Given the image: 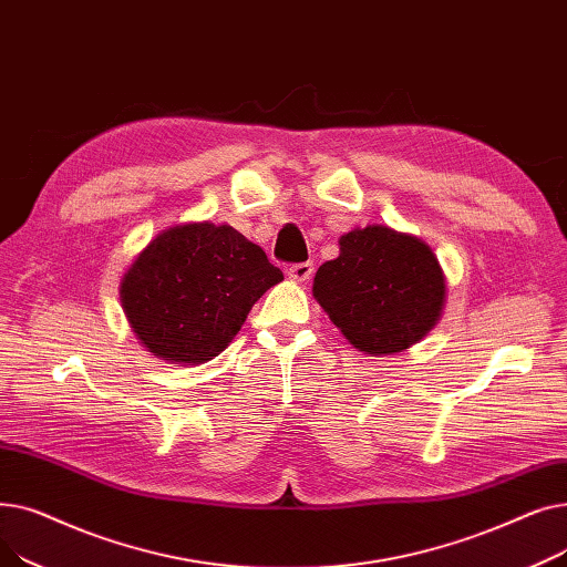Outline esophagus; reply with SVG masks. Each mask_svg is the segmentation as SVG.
Here are the masks:
<instances>
[{
	"label": "esophagus",
	"mask_w": 567,
	"mask_h": 567,
	"mask_svg": "<svg viewBox=\"0 0 567 567\" xmlns=\"http://www.w3.org/2000/svg\"><path fill=\"white\" fill-rule=\"evenodd\" d=\"M312 274H315V266H312V261L291 264V266L287 268V276H289L291 280H296V282H308V280L312 278Z\"/></svg>",
	"instance_id": "obj_1"
}]
</instances>
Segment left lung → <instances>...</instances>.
<instances>
[{"label":"left lung","mask_w":567,"mask_h":567,"mask_svg":"<svg viewBox=\"0 0 567 567\" xmlns=\"http://www.w3.org/2000/svg\"><path fill=\"white\" fill-rule=\"evenodd\" d=\"M338 244L340 255L319 266L312 296L340 333L370 355L421 342L445 306V276L432 248L385 225L355 227Z\"/></svg>","instance_id":"obj_1"}]
</instances>
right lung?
<instances>
[{
  "instance_id": "right-lung-1",
  "label": "right lung",
  "mask_w": 567,
  "mask_h": 567,
  "mask_svg": "<svg viewBox=\"0 0 567 567\" xmlns=\"http://www.w3.org/2000/svg\"><path fill=\"white\" fill-rule=\"evenodd\" d=\"M278 282L282 271L257 244L229 225L202 220L156 234L126 268L118 299L148 353L202 365L227 349Z\"/></svg>"
}]
</instances>
